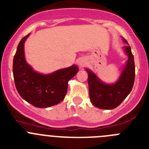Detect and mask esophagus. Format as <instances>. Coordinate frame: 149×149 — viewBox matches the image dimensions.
Here are the masks:
<instances>
[{"label":"esophagus","mask_w":149,"mask_h":149,"mask_svg":"<svg viewBox=\"0 0 149 149\" xmlns=\"http://www.w3.org/2000/svg\"><path fill=\"white\" fill-rule=\"evenodd\" d=\"M79 65H80V66L81 67H84V65H86V63H85V62L84 61H81L80 62V63H79Z\"/></svg>","instance_id":"obj_1"}]
</instances>
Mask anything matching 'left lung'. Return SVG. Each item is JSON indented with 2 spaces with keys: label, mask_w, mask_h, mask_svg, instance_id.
I'll return each mask as SVG.
<instances>
[{
  "label": "left lung",
  "mask_w": 149,
  "mask_h": 149,
  "mask_svg": "<svg viewBox=\"0 0 149 149\" xmlns=\"http://www.w3.org/2000/svg\"><path fill=\"white\" fill-rule=\"evenodd\" d=\"M123 39L125 42L127 43L125 39ZM125 51L128 59L119 81L116 84H103L95 74L86 69L89 97L93 104L96 107L107 110L116 108L131 93L135 79V64L131 47L125 46Z\"/></svg>",
  "instance_id": "1"
}]
</instances>
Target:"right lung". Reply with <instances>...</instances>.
<instances>
[{
  "label": "right lung",
  "mask_w": 149,
  "mask_h": 149,
  "mask_svg": "<svg viewBox=\"0 0 149 149\" xmlns=\"http://www.w3.org/2000/svg\"><path fill=\"white\" fill-rule=\"evenodd\" d=\"M23 37L13 59V77L18 94L36 107H48L61 102L67 93L68 82L78 72L72 65L50 74L34 72L26 63L24 44L27 36Z\"/></svg>",
  "instance_id": "add662e5"
}]
</instances>
